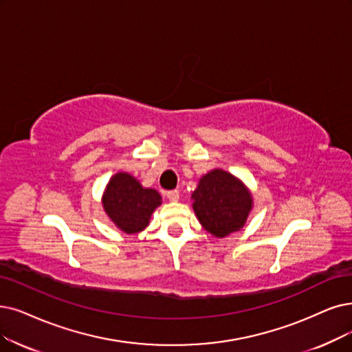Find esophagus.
I'll list each match as a JSON object with an SVG mask.
<instances>
[{
    "mask_svg": "<svg viewBox=\"0 0 352 352\" xmlns=\"http://www.w3.org/2000/svg\"><path fill=\"white\" fill-rule=\"evenodd\" d=\"M166 196L170 202H177L179 201V190H168V192H166Z\"/></svg>",
    "mask_w": 352,
    "mask_h": 352,
    "instance_id": "34e87169",
    "label": "esophagus"
}]
</instances>
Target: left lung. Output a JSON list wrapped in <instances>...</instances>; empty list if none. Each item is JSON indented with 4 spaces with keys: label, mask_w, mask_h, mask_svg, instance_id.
Segmentation results:
<instances>
[{
    "label": "left lung",
    "mask_w": 352,
    "mask_h": 352,
    "mask_svg": "<svg viewBox=\"0 0 352 352\" xmlns=\"http://www.w3.org/2000/svg\"><path fill=\"white\" fill-rule=\"evenodd\" d=\"M192 201L201 225L217 238L240 231L252 209V196L245 185L221 168L201 177Z\"/></svg>",
    "instance_id": "1"
}]
</instances>
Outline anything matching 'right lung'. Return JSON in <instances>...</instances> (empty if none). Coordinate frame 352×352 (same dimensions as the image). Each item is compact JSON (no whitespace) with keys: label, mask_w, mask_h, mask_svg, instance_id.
<instances>
[{"label":"right lung","mask_w":352,"mask_h":352,"mask_svg":"<svg viewBox=\"0 0 352 352\" xmlns=\"http://www.w3.org/2000/svg\"><path fill=\"white\" fill-rule=\"evenodd\" d=\"M102 205L118 230L137 234L147 227L154 209L162 205V196L157 190L143 188L130 173L120 172L109 179Z\"/></svg>","instance_id":"add662e5"}]
</instances>
